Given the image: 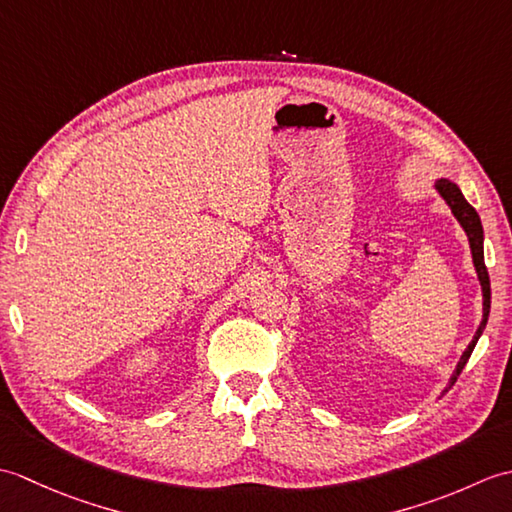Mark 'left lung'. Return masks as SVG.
Segmentation results:
<instances>
[{
    "label": "left lung",
    "mask_w": 512,
    "mask_h": 512,
    "mask_svg": "<svg viewBox=\"0 0 512 512\" xmlns=\"http://www.w3.org/2000/svg\"><path fill=\"white\" fill-rule=\"evenodd\" d=\"M436 189L438 193L442 195L444 200H447V204L451 206L453 215L458 217V222L462 224V228L466 231V235H469V244H471V253H473V264H475V270H477V277H480V284H482V295H484V319L480 323V328H477L473 341L469 343V347H466L458 367H455L453 372V378L447 389L453 387L455 380H458V376L462 374V369L466 365V361H469L471 354H473V347L477 343V339H480L484 328H486V321H488V312H491V279H488V270H486V264H484V231H482V222H480V215H477V211L473 209V206L464 200L462 191L458 189V184H453L451 180H438L436 182ZM444 389V391H447Z\"/></svg>",
    "instance_id": "8db88e82"
}]
</instances>
